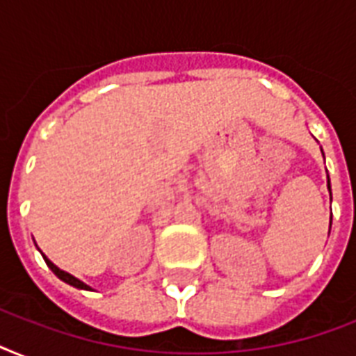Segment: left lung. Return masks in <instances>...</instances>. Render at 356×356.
<instances>
[{"label":"left lung","instance_id":"8db88e82","mask_svg":"<svg viewBox=\"0 0 356 356\" xmlns=\"http://www.w3.org/2000/svg\"><path fill=\"white\" fill-rule=\"evenodd\" d=\"M327 186H329V190H331V184H329V181H327Z\"/></svg>","mask_w":356,"mask_h":356}]
</instances>
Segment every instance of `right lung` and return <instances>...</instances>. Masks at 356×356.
<instances>
[{"mask_svg":"<svg viewBox=\"0 0 356 356\" xmlns=\"http://www.w3.org/2000/svg\"><path fill=\"white\" fill-rule=\"evenodd\" d=\"M44 260H46V264L49 266V268H51L53 273H55V275H57L58 279H60V281L68 282V284H72V286H75V288H81V290H90V286H86L85 282H81L79 279H75L74 275H70V273H66V271L58 270L57 266L53 264V262L49 259H46V257H44Z\"/></svg>","mask_w":356,"mask_h":356,"instance_id":"obj_1","label":"right lung"}]
</instances>
